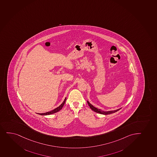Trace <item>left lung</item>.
I'll return each instance as SVG.
<instances>
[{
	"mask_svg": "<svg viewBox=\"0 0 157 157\" xmlns=\"http://www.w3.org/2000/svg\"><path fill=\"white\" fill-rule=\"evenodd\" d=\"M87 103H88L89 106H90V108H91V109L92 111H94L95 112L99 113V114H110L115 113V112H116L117 111H119V110L121 109V108H120V109H115V110H113V111H102V110H101V109H98V108H95V107H94V105H92V104L89 102L88 101H87Z\"/></svg>",
	"mask_w": 157,
	"mask_h": 157,
	"instance_id": "left-lung-1",
	"label": "left lung"
}]
</instances>
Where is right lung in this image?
Instances as JSON below:
<instances>
[{
    "label": "right lung",
    "instance_id": "add662e5",
    "mask_svg": "<svg viewBox=\"0 0 157 157\" xmlns=\"http://www.w3.org/2000/svg\"><path fill=\"white\" fill-rule=\"evenodd\" d=\"M66 100V98H65V99L63 101V102L62 103V104H60V105L58 107L55 109L52 110L51 111H49V112H48L46 113H37L38 114L41 115H48L52 114L54 113H56L58 111H60V109H62V108L63 107V106L64 105V104L65 103Z\"/></svg>",
    "mask_w": 157,
    "mask_h": 157
}]
</instances>
